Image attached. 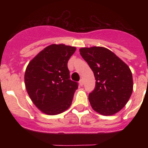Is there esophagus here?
<instances>
[{
  "label": "esophagus",
  "instance_id": "34e87169",
  "mask_svg": "<svg viewBox=\"0 0 148 148\" xmlns=\"http://www.w3.org/2000/svg\"><path fill=\"white\" fill-rule=\"evenodd\" d=\"M78 83H79V85H80V86H83L84 81L82 80V79H81V80L79 81V82H78Z\"/></svg>",
  "mask_w": 148,
  "mask_h": 148
}]
</instances>
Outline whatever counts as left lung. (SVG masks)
I'll return each instance as SVG.
<instances>
[{
  "instance_id": "left-lung-1",
  "label": "left lung",
  "mask_w": 148,
  "mask_h": 148,
  "mask_svg": "<svg viewBox=\"0 0 148 148\" xmlns=\"http://www.w3.org/2000/svg\"><path fill=\"white\" fill-rule=\"evenodd\" d=\"M79 51L96 80L95 89L89 94L92 108L103 116L119 112L133 92V75L129 66L105 47H83Z\"/></svg>"
}]
</instances>
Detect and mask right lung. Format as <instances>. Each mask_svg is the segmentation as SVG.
Here are the masks:
<instances>
[{"label":"right lung","instance_id":"add662e5","mask_svg":"<svg viewBox=\"0 0 148 148\" xmlns=\"http://www.w3.org/2000/svg\"><path fill=\"white\" fill-rule=\"evenodd\" d=\"M75 50V47L51 44L27 65L24 75L27 93L42 113L58 115L71 105L78 84L70 79L67 62Z\"/></svg>","mask_w":148,"mask_h":148}]
</instances>
